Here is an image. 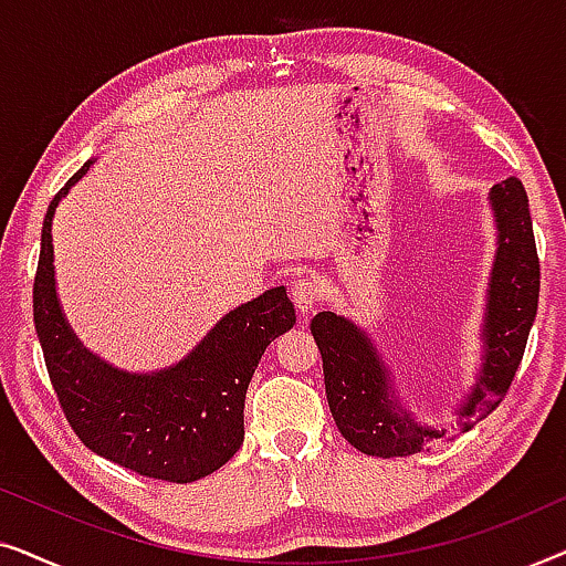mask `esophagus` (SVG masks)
<instances>
[{"instance_id": "34e87169", "label": "esophagus", "mask_w": 566, "mask_h": 566, "mask_svg": "<svg viewBox=\"0 0 566 566\" xmlns=\"http://www.w3.org/2000/svg\"><path fill=\"white\" fill-rule=\"evenodd\" d=\"M291 298L301 314L314 312L316 301H319V285L312 277H296L291 285Z\"/></svg>"}]
</instances>
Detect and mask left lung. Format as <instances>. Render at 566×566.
<instances>
[{
  "mask_svg": "<svg viewBox=\"0 0 566 566\" xmlns=\"http://www.w3.org/2000/svg\"><path fill=\"white\" fill-rule=\"evenodd\" d=\"M494 219V262L486 283V301L479 339L482 363L469 394L455 405V428L467 432L484 420L505 397L538 308L541 268L533 239L528 196L517 177L490 188ZM312 335L322 353L329 412L347 443L366 455L428 453L438 440H453L446 424H424L401 405L391 368L370 335L353 319L319 312Z\"/></svg>",
  "mask_w": 566,
  "mask_h": 566,
  "instance_id": "left-lung-1",
  "label": "left lung"
}]
</instances>
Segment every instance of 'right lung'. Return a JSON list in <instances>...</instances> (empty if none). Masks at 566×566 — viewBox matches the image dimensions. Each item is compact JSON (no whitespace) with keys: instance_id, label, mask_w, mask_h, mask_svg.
I'll list each match as a JSON object with an SVG mask.
<instances>
[{"instance_id":"add662e5","label":"right lung","mask_w":566,"mask_h":566,"mask_svg":"<svg viewBox=\"0 0 566 566\" xmlns=\"http://www.w3.org/2000/svg\"><path fill=\"white\" fill-rule=\"evenodd\" d=\"M95 159L51 200L41 231L33 319L53 391L90 451L161 482H198L244 440V399L265 347L296 324L283 285L223 314L182 360L123 370L76 337L61 308L53 268V216Z\"/></svg>"}]
</instances>
